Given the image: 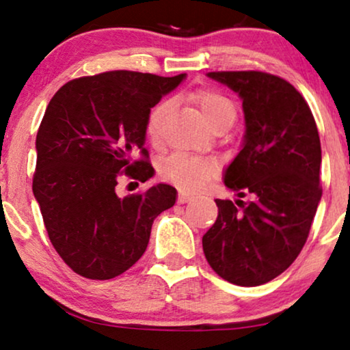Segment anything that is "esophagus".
I'll use <instances>...</instances> for the list:
<instances>
[{"label": "esophagus", "mask_w": 350, "mask_h": 350, "mask_svg": "<svg viewBox=\"0 0 350 350\" xmlns=\"http://www.w3.org/2000/svg\"><path fill=\"white\" fill-rule=\"evenodd\" d=\"M191 199H193V196L186 194V193H183V191H181V193L178 194V200H176V202H178V204H186V202H189Z\"/></svg>", "instance_id": "obj_1"}]
</instances>
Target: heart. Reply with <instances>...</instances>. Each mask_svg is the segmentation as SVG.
Here are the masks:
<instances>
[{"label":"heart","mask_w":350,"mask_h":350,"mask_svg":"<svg viewBox=\"0 0 350 350\" xmlns=\"http://www.w3.org/2000/svg\"><path fill=\"white\" fill-rule=\"evenodd\" d=\"M193 102L202 114L204 121L210 127L217 126L223 121H234L236 118V108L231 100L224 97L223 94L212 89H199L191 95ZM169 109V103L162 102L151 109L146 121V133L152 142H159L162 132V122H164L165 113ZM161 175L169 180L181 191L188 193H198L202 191L210 183V180L217 175V165L212 161L200 159L183 152H176L162 162Z\"/></svg>","instance_id":"1"}]
</instances>
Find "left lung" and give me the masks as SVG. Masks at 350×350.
<instances>
[{
    "label": "left lung",
    "instance_id": "1",
    "mask_svg": "<svg viewBox=\"0 0 350 350\" xmlns=\"http://www.w3.org/2000/svg\"><path fill=\"white\" fill-rule=\"evenodd\" d=\"M242 100L245 133L241 151L224 170V185L239 198L215 199L218 218L204 234L208 265L224 280L256 286L275 279L308 241L320 189L319 131L298 90L262 71L207 73Z\"/></svg>",
    "mask_w": 350,
    "mask_h": 350
}]
</instances>
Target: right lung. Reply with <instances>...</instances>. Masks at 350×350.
Wrapping results in <instances>:
<instances>
[{"label": "right lung", "instance_id": "obj_1", "mask_svg": "<svg viewBox=\"0 0 350 350\" xmlns=\"http://www.w3.org/2000/svg\"><path fill=\"white\" fill-rule=\"evenodd\" d=\"M185 78L108 71L70 81L47 105L33 194L52 245L76 274L108 280L126 272L145 253L157 215L174 207L170 185L126 198L116 186L121 174L142 183L154 175L145 150L148 116Z\"/></svg>", "mask_w": 350, "mask_h": 350}]
</instances>
